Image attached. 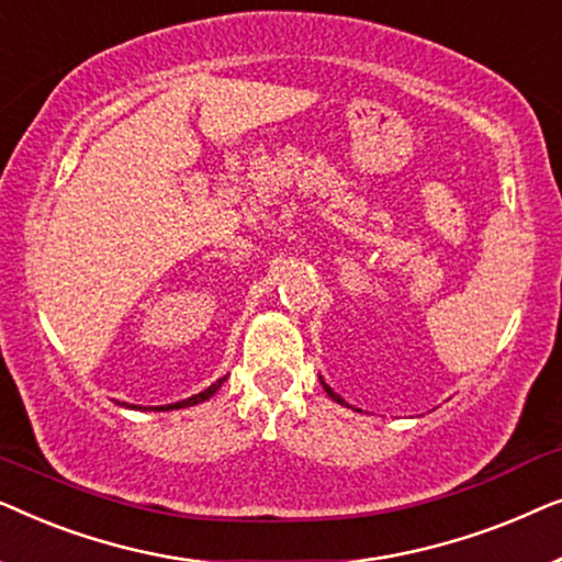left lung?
<instances>
[{"label": "left lung", "instance_id": "8db88e82", "mask_svg": "<svg viewBox=\"0 0 562 562\" xmlns=\"http://www.w3.org/2000/svg\"><path fill=\"white\" fill-rule=\"evenodd\" d=\"M322 386H325V391H327V394H329V396H333V398H335V402H337V404H345V402H342V398H340V396H337V394H335V391H333V389H329V386H327V383H322Z\"/></svg>", "mask_w": 562, "mask_h": 562}]
</instances>
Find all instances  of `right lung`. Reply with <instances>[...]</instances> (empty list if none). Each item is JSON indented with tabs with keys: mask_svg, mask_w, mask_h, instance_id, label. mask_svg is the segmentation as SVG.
Instances as JSON below:
<instances>
[{
	"mask_svg": "<svg viewBox=\"0 0 562 562\" xmlns=\"http://www.w3.org/2000/svg\"><path fill=\"white\" fill-rule=\"evenodd\" d=\"M222 383H225V379H220L217 383H212L210 389H204L202 394H196V396H189V398H183V402H176V404H168V406H158V412H168V409H183V406H194V404H199V402H206V398H210L214 391H217Z\"/></svg>",
	"mask_w": 562,
	"mask_h": 562,
	"instance_id": "add662e5",
	"label": "right lung"
}]
</instances>
